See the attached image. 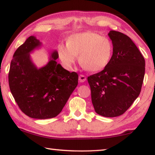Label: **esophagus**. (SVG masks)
Masks as SVG:
<instances>
[{
  "mask_svg": "<svg viewBox=\"0 0 155 155\" xmlns=\"http://www.w3.org/2000/svg\"><path fill=\"white\" fill-rule=\"evenodd\" d=\"M78 80H79V81L81 83L85 82V81H86V77L83 74H80L79 77H78Z\"/></svg>",
  "mask_w": 155,
  "mask_h": 155,
  "instance_id": "obj_1",
  "label": "esophagus"
}]
</instances>
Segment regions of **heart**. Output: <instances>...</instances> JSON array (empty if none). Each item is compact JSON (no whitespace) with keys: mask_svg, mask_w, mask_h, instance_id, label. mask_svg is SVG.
Listing matches in <instances>:
<instances>
[{"mask_svg":"<svg viewBox=\"0 0 155 155\" xmlns=\"http://www.w3.org/2000/svg\"><path fill=\"white\" fill-rule=\"evenodd\" d=\"M114 45L109 38L93 31L75 33L70 35L67 45L60 44L57 54L65 68L70 69L79 54L81 64L91 72L104 69L111 59Z\"/></svg>","mask_w":155,"mask_h":155,"instance_id":"obj_1","label":"heart"}]
</instances>
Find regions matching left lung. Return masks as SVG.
<instances>
[{"label": "left lung", "instance_id": "1", "mask_svg": "<svg viewBox=\"0 0 155 155\" xmlns=\"http://www.w3.org/2000/svg\"><path fill=\"white\" fill-rule=\"evenodd\" d=\"M114 52L103 70L87 77L91 102L97 114L113 117L122 115L140 95L145 74V59L125 34L110 31Z\"/></svg>", "mask_w": 155, "mask_h": 155}]
</instances>
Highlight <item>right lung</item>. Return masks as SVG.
<instances>
[{"instance_id":"1","label":"right lung","mask_w":155,"mask_h":155,"mask_svg":"<svg viewBox=\"0 0 155 155\" xmlns=\"http://www.w3.org/2000/svg\"><path fill=\"white\" fill-rule=\"evenodd\" d=\"M30 36L14 52L9 72V85L19 108L28 117L48 119L60 114L78 85L77 72H70L57 64L58 54L52 52L45 66L38 69L30 52L41 46Z\"/></svg>"}]
</instances>
